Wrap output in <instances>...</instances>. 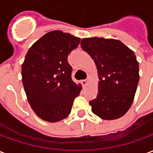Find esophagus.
Segmentation results:
<instances>
[{"label":"esophagus","instance_id":"1","mask_svg":"<svg viewBox=\"0 0 153 153\" xmlns=\"http://www.w3.org/2000/svg\"><path fill=\"white\" fill-rule=\"evenodd\" d=\"M81 83H82V85L83 87H85L88 84V81L86 79H83V80H81Z\"/></svg>","mask_w":153,"mask_h":153}]
</instances>
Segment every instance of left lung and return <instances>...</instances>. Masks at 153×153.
I'll return each mask as SVG.
<instances>
[{"label":"left lung","instance_id":"1","mask_svg":"<svg viewBox=\"0 0 153 153\" xmlns=\"http://www.w3.org/2000/svg\"><path fill=\"white\" fill-rule=\"evenodd\" d=\"M80 45L94 61L99 79L97 96L89 102L92 111L106 120L120 118L134 102L139 80L134 52L111 38H85Z\"/></svg>","mask_w":153,"mask_h":153}]
</instances>
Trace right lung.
<instances>
[{"instance_id": "1", "label": "right lung", "mask_w": 153, "mask_h": 153, "mask_svg": "<svg viewBox=\"0 0 153 153\" xmlns=\"http://www.w3.org/2000/svg\"><path fill=\"white\" fill-rule=\"evenodd\" d=\"M80 38L60 30L51 31L32 45L22 64V82L36 115L55 123L70 115L74 98L82 90L71 79L68 55Z\"/></svg>"}]
</instances>
